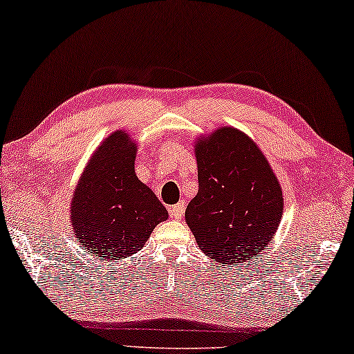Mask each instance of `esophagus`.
Returning a JSON list of instances; mask_svg holds the SVG:
<instances>
[{
    "label": "esophagus",
    "instance_id": "1",
    "mask_svg": "<svg viewBox=\"0 0 354 354\" xmlns=\"http://www.w3.org/2000/svg\"><path fill=\"white\" fill-rule=\"evenodd\" d=\"M184 209H185L184 203L173 204V205H170V207H169V214H170L171 218H175V220H179V218L184 215Z\"/></svg>",
    "mask_w": 354,
    "mask_h": 354
}]
</instances>
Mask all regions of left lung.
I'll list each match as a JSON object with an SVG mask.
<instances>
[{
  "label": "left lung",
  "instance_id": "1",
  "mask_svg": "<svg viewBox=\"0 0 354 354\" xmlns=\"http://www.w3.org/2000/svg\"><path fill=\"white\" fill-rule=\"evenodd\" d=\"M198 194L185 221L199 249L223 265L265 250L277 230L283 196L266 158L246 134L223 127L198 140Z\"/></svg>",
  "mask_w": 354,
  "mask_h": 354
}]
</instances>
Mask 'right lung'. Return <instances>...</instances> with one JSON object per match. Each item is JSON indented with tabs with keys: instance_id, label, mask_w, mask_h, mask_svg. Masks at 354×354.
<instances>
[{
	"instance_id": "1",
	"label": "right lung",
	"mask_w": 354,
	"mask_h": 354,
	"mask_svg": "<svg viewBox=\"0 0 354 354\" xmlns=\"http://www.w3.org/2000/svg\"><path fill=\"white\" fill-rule=\"evenodd\" d=\"M136 144L115 131L83 171L71 204L75 239L88 252L105 259L136 254L169 214L134 173Z\"/></svg>"
}]
</instances>
